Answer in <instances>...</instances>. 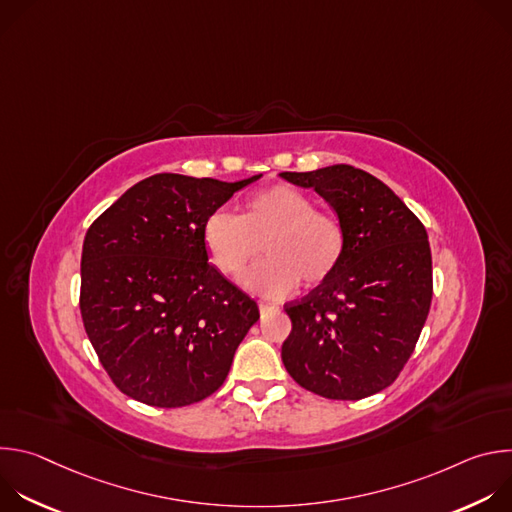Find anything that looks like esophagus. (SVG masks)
I'll use <instances>...</instances> for the list:
<instances>
[{
	"label": "esophagus",
	"instance_id": "esophagus-1",
	"mask_svg": "<svg viewBox=\"0 0 512 512\" xmlns=\"http://www.w3.org/2000/svg\"><path fill=\"white\" fill-rule=\"evenodd\" d=\"M269 312H275V306H269V304H259V314L261 316H265V314H269Z\"/></svg>",
	"mask_w": 512,
	"mask_h": 512
}]
</instances>
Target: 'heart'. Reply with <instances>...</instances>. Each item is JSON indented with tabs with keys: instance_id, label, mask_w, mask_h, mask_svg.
Segmentation results:
<instances>
[{
	"instance_id": "b5f03b06",
	"label": "heart",
	"mask_w": 512,
	"mask_h": 512,
	"mask_svg": "<svg viewBox=\"0 0 512 512\" xmlns=\"http://www.w3.org/2000/svg\"><path fill=\"white\" fill-rule=\"evenodd\" d=\"M210 263L237 275L265 247L267 259L249 267L241 283L257 296L279 300L328 279L340 263L344 233L338 218L314 210L308 194L291 186H271L247 200L245 214L229 208L210 212L202 229Z\"/></svg>"
}]
</instances>
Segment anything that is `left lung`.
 <instances>
[{"label":"left lung","instance_id":"8db88e82","mask_svg":"<svg viewBox=\"0 0 512 512\" xmlns=\"http://www.w3.org/2000/svg\"><path fill=\"white\" fill-rule=\"evenodd\" d=\"M279 176L314 188L334 208L344 233L334 273L283 306L291 334L281 360L291 379L320 397L375 395L397 379L429 314L433 281L425 227L387 184L354 166Z\"/></svg>","mask_w":512,"mask_h":512}]
</instances>
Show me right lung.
Segmentation results:
<instances>
[{"instance_id": "add662e5", "label": "right lung", "mask_w": 512, "mask_h": 512, "mask_svg": "<svg viewBox=\"0 0 512 512\" xmlns=\"http://www.w3.org/2000/svg\"><path fill=\"white\" fill-rule=\"evenodd\" d=\"M259 178L156 174L89 227L81 316L103 369L127 397L184 407L225 383L259 308L208 263L202 229L210 212Z\"/></svg>"}]
</instances>
